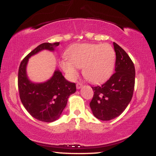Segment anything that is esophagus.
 I'll return each mask as SVG.
<instances>
[{
	"label": "esophagus",
	"instance_id": "1",
	"mask_svg": "<svg viewBox=\"0 0 156 156\" xmlns=\"http://www.w3.org/2000/svg\"><path fill=\"white\" fill-rule=\"evenodd\" d=\"M82 87H83V84H82L81 83H77V84H76L77 89H80Z\"/></svg>",
	"mask_w": 156,
	"mask_h": 156
}]
</instances>
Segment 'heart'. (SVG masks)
<instances>
[{
	"instance_id": "heart-1",
	"label": "heart",
	"mask_w": 156,
	"mask_h": 156,
	"mask_svg": "<svg viewBox=\"0 0 156 156\" xmlns=\"http://www.w3.org/2000/svg\"><path fill=\"white\" fill-rule=\"evenodd\" d=\"M67 58V60L60 62V66L68 78H76L78 75L76 68H82L86 79L92 83H99L112 76L116 53L108 44H79L69 48Z\"/></svg>"
}]
</instances>
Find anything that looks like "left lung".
<instances>
[{
    "label": "left lung",
    "instance_id": "1",
    "mask_svg": "<svg viewBox=\"0 0 156 156\" xmlns=\"http://www.w3.org/2000/svg\"><path fill=\"white\" fill-rule=\"evenodd\" d=\"M115 73L101 86L92 87L94 96L89 103L92 114L103 121L112 120L125 111L132 99L135 67L129 55L114 42Z\"/></svg>",
    "mask_w": 156,
    "mask_h": 156
}]
</instances>
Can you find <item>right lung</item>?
Listing matches in <instances>:
<instances>
[{
    "label": "right lung",
    "instance_id": "right-lung-1",
    "mask_svg": "<svg viewBox=\"0 0 156 156\" xmlns=\"http://www.w3.org/2000/svg\"><path fill=\"white\" fill-rule=\"evenodd\" d=\"M58 45L59 42L39 44L25 57L19 67L18 89L23 106L32 117L45 122H52L60 117L69 95L76 92V83L66 80L58 69L50 79L35 83L28 78L27 64L33 55L44 50L53 52Z\"/></svg>",
    "mask_w": 156,
    "mask_h": 156
}]
</instances>
